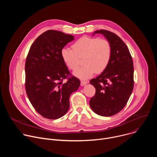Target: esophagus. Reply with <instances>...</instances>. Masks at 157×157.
Here are the masks:
<instances>
[{"instance_id":"obj_1","label":"esophagus","mask_w":157,"mask_h":157,"mask_svg":"<svg viewBox=\"0 0 157 157\" xmlns=\"http://www.w3.org/2000/svg\"><path fill=\"white\" fill-rule=\"evenodd\" d=\"M87 82H87V81L82 80V81H81V86H84V85H86Z\"/></svg>"}]
</instances>
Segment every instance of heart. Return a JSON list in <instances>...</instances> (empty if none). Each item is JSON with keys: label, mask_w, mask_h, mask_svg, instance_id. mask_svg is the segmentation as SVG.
Instances as JSON below:
<instances>
[{"label": "heart", "mask_w": 157, "mask_h": 157, "mask_svg": "<svg viewBox=\"0 0 157 157\" xmlns=\"http://www.w3.org/2000/svg\"><path fill=\"white\" fill-rule=\"evenodd\" d=\"M73 50L63 48L61 55L68 68L75 70L79 64V59L83 57L84 66L77 69L74 75L86 79L95 72L104 71L109 64L112 55L110 43L105 38L84 36L76 40L72 45Z\"/></svg>", "instance_id": "1"}]
</instances>
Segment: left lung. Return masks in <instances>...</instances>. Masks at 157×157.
Returning <instances> with one entry per match:
<instances>
[{"instance_id":"1","label":"left lung","mask_w":157,"mask_h":157,"mask_svg":"<svg viewBox=\"0 0 157 157\" xmlns=\"http://www.w3.org/2000/svg\"><path fill=\"white\" fill-rule=\"evenodd\" d=\"M95 33L109 41L112 55L106 69L89 82L96 88L89 105L96 114L109 117L119 113L128 101L133 88V64L128 48L116 34L105 30Z\"/></svg>"}]
</instances>
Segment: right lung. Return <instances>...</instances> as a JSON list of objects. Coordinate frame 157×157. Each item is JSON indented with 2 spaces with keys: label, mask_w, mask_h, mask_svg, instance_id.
I'll return each instance as SVG.
<instances>
[{
  "label": "right lung",
  "mask_w": 157,
  "mask_h": 157,
  "mask_svg": "<svg viewBox=\"0 0 157 157\" xmlns=\"http://www.w3.org/2000/svg\"><path fill=\"white\" fill-rule=\"evenodd\" d=\"M73 40L71 35L47 30L35 40L27 55L26 93L35 110L44 118L57 119L65 115L70 95L79 87V79L70 74L61 55L63 47Z\"/></svg>",
  "instance_id": "right-lung-1"
}]
</instances>
